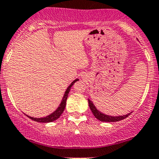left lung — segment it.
<instances>
[{
	"label": "left lung",
	"instance_id": "1",
	"mask_svg": "<svg viewBox=\"0 0 159 159\" xmlns=\"http://www.w3.org/2000/svg\"><path fill=\"white\" fill-rule=\"evenodd\" d=\"M88 102H89V107H90L93 115L95 116L96 119H98V120L100 121H103V122H116V121L122 120L124 119L127 118L130 115V113H129V114L124 115V116H108V115H105L96 108L94 103L90 99H88Z\"/></svg>",
	"mask_w": 159,
	"mask_h": 159
}]
</instances>
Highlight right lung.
<instances>
[{
	"mask_svg": "<svg viewBox=\"0 0 159 159\" xmlns=\"http://www.w3.org/2000/svg\"><path fill=\"white\" fill-rule=\"evenodd\" d=\"M77 81H78V79L74 80V81H73V82H72L70 85H69V87H68L67 90H66V91H65V94H64V97H63V98H62V101H61V104H60V106L58 107V108L54 112H52V114H50L49 116H48L43 117V118H34V117L29 116H27V115H26V116H28L30 119L36 121V122H40V123L52 122V121L57 120V119L61 116V114L63 113L64 110H65V106H66V100H67L68 95H69V91H70V89H71L72 86H73V84L75 83Z\"/></svg>",
	"mask_w": 159,
	"mask_h": 159,
	"instance_id": "add662e5",
	"label": "right lung"
}]
</instances>
